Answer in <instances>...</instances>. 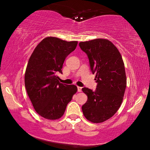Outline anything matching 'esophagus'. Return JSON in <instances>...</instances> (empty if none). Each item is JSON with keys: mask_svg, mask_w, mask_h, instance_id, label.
I'll use <instances>...</instances> for the list:
<instances>
[{"mask_svg": "<svg viewBox=\"0 0 150 150\" xmlns=\"http://www.w3.org/2000/svg\"><path fill=\"white\" fill-rule=\"evenodd\" d=\"M82 91V87H77V92H80Z\"/></svg>", "mask_w": 150, "mask_h": 150, "instance_id": "esophagus-1", "label": "esophagus"}]
</instances>
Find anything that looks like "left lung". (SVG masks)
<instances>
[{
	"mask_svg": "<svg viewBox=\"0 0 150 150\" xmlns=\"http://www.w3.org/2000/svg\"><path fill=\"white\" fill-rule=\"evenodd\" d=\"M79 46L87 53L97 82L95 91L82 89L87 95L82 112L89 121L102 123L117 112L123 101L127 82L124 63L119 51L108 39L82 42Z\"/></svg>",
	"mask_w": 150,
	"mask_h": 150,
	"instance_id": "8db88e82",
	"label": "left lung"
}]
</instances>
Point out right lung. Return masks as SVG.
Instances as JSON below:
<instances>
[{
    "label": "right lung",
    "mask_w": 150,
    "mask_h": 150,
    "mask_svg": "<svg viewBox=\"0 0 150 150\" xmlns=\"http://www.w3.org/2000/svg\"><path fill=\"white\" fill-rule=\"evenodd\" d=\"M77 42L49 37L39 43L31 55L25 75V88L37 113L49 120L61 118L67 105L77 92L75 85L60 83L65 58Z\"/></svg>",
    "instance_id": "right-lung-1"
}]
</instances>
